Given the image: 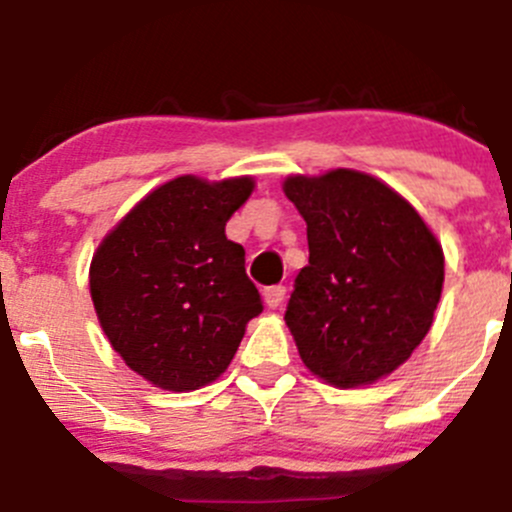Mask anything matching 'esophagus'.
Masks as SVG:
<instances>
[{"instance_id": "esophagus-1", "label": "esophagus", "mask_w": 512, "mask_h": 512, "mask_svg": "<svg viewBox=\"0 0 512 512\" xmlns=\"http://www.w3.org/2000/svg\"><path fill=\"white\" fill-rule=\"evenodd\" d=\"M284 296H286V286H269V289L264 291V301L269 309H279Z\"/></svg>"}]
</instances>
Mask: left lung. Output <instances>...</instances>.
I'll return each instance as SVG.
<instances>
[{
  "label": "left lung",
  "mask_w": 512,
  "mask_h": 512,
  "mask_svg": "<svg viewBox=\"0 0 512 512\" xmlns=\"http://www.w3.org/2000/svg\"><path fill=\"white\" fill-rule=\"evenodd\" d=\"M284 193L309 241L284 316L301 362L332 387L374 384L430 332L445 281L440 241L407 198L362 170L289 175Z\"/></svg>",
  "instance_id": "8db88e82"
}]
</instances>
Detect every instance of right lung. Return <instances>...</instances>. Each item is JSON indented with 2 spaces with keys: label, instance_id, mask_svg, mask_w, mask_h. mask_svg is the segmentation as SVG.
Listing matches in <instances>:
<instances>
[{
  "label": "right lung",
  "instance_id": "add662e5",
  "mask_svg": "<svg viewBox=\"0 0 512 512\" xmlns=\"http://www.w3.org/2000/svg\"><path fill=\"white\" fill-rule=\"evenodd\" d=\"M253 188L251 175H178L135 203L92 253L102 332L155 387L191 392L216 382L264 309L243 246L226 238Z\"/></svg>",
  "mask_w": 512,
  "mask_h": 512
}]
</instances>
